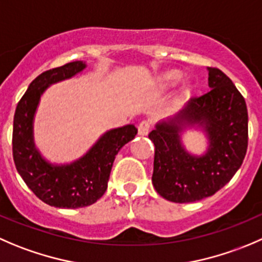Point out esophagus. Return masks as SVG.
Returning a JSON list of instances; mask_svg holds the SVG:
<instances>
[{"label": "esophagus", "mask_w": 262, "mask_h": 262, "mask_svg": "<svg viewBox=\"0 0 262 262\" xmlns=\"http://www.w3.org/2000/svg\"><path fill=\"white\" fill-rule=\"evenodd\" d=\"M149 129H151V124L148 121H141L138 125L139 136H147L149 133Z\"/></svg>", "instance_id": "34e87169"}]
</instances>
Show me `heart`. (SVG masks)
<instances>
[{
  "instance_id": "b5f03b06",
  "label": "heart",
  "mask_w": 262,
  "mask_h": 262,
  "mask_svg": "<svg viewBox=\"0 0 262 262\" xmlns=\"http://www.w3.org/2000/svg\"><path fill=\"white\" fill-rule=\"evenodd\" d=\"M180 78H182V75L179 72H166L157 78L156 87L161 91L169 90L179 82Z\"/></svg>"
}]
</instances>
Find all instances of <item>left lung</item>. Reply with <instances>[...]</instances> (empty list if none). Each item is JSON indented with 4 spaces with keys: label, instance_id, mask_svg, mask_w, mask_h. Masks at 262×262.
<instances>
[{
    "label": "left lung",
    "instance_id": "1",
    "mask_svg": "<svg viewBox=\"0 0 262 262\" xmlns=\"http://www.w3.org/2000/svg\"><path fill=\"white\" fill-rule=\"evenodd\" d=\"M209 70L211 90L189 102L174 118L160 121L148 138L155 144L152 184L161 197L177 204L215 194L242 165L248 144V114L243 96L216 68ZM202 128L209 147L201 157L184 148L181 133Z\"/></svg>",
    "mask_w": 262,
    "mask_h": 262
}]
</instances>
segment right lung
<instances>
[{
    "label": "right lung",
    "instance_id": "obj_1",
    "mask_svg": "<svg viewBox=\"0 0 262 262\" xmlns=\"http://www.w3.org/2000/svg\"><path fill=\"white\" fill-rule=\"evenodd\" d=\"M85 67L83 61H73L38 75L19 101L14 115L12 156L17 172L38 199L60 209L85 207L101 199L107 189L115 156L138 132L132 124L107 130L84 156L72 164H51L40 155L33 137L40 96L51 84L70 79Z\"/></svg>",
    "mask_w": 262,
    "mask_h": 262
}]
</instances>
